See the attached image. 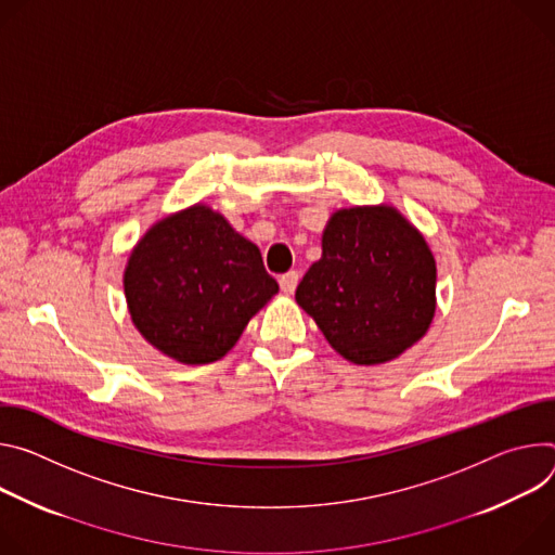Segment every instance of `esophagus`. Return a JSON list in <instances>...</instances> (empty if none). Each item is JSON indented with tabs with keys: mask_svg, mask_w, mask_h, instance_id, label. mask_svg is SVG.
<instances>
[{
	"mask_svg": "<svg viewBox=\"0 0 555 555\" xmlns=\"http://www.w3.org/2000/svg\"><path fill=\"white\" fill-rule=\"evenodd\" d=\"M297 282H299V273L297 271H288V273L280 275V288L284 293H293L297 288Z\"/></svg>",
	"mask_w": 555,
	"mask_h": 555,
	"instance_id": "1",
	"label": "esophagus"
}]
</instances>
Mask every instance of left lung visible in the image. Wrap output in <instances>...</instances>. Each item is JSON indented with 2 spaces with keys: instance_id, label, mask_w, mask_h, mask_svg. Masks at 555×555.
Returning a JSON list of instances; mask_svg holds the SVG:
<instances>
[{
  "instance_id": "1",
  "label": "left lung",
  "mask_w": 555,
  "mask_h": 555,
  "mask_svg": "<svg viewBox=\"0 0 555 555\" xmlns=\"http://www.w3.org/2000/svg\"><path fill=\"white\" fill-rule=\"evenodd\" d=\"M437 267L423 235L392 207L333 214L322 258L295 299L348 361L375 365L416 344L435 318Z\"/></svg>"
}]
</instances>
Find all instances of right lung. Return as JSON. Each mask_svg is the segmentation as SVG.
<instances>
[{"label": "right lung", "instance_id": "add662e5", "mask_svg": "<svg viewBox=\"0 0 555 555\" xmlns=\"http://www.w3.org/2000/svg\"><path fill=\"white\" fill-rule=\"evenodd\" d=\"M130 315L141 335L180 363L224 357L278 293L262 254L209 207L156 222L130 256Z\"/></svg>", "mask_w": 555, "mask_h": 555}]
</instances>
